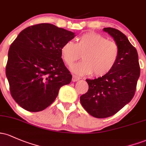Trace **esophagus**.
Listing matches in <instances>:
<instances>
[{
	"label": "esophagus",
	"mask_w": 146,
	"mask_h": 146,
	"mask_svg": "<svg viewBox=\"0 0 146 146\" xmlns=\"http://www.w3.org/2000/svg\"><path fill=\"white\" fill-rule=\"evenodd\" d=\"M80 79V77L76 76H73V78H72V81L76 82V81L79 80Z\"/></svg>",
	"instance_id": "1"
}]
</instances>
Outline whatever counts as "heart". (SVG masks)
Returning <instances> with one entry per match:
<instances>
[{
    "mask_svg": "<svg viewBox=\"0 0 146 146\" xmlns=\"http://www.w3.org/2000/svg\"><path fill=\"white\" fill-rule=\"evenodd\" d=\"M60 54L66 66H70L80 57L82 60L73 66L71 70L80 76L92 74L102 77L111 71L117 62L119 48L116 42L110 41L94 32L78 36L75 44L68 41L62 46Z\"/></svg>",
    "mask_w": 146,
    "mask_h": 146,
    "instance_id": "heart-1",
    "label": "heart"
}]
</instances>
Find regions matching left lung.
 Masks as SVG:
<instances>
[{
  "label": "left lung",
  "instance_id": "left-lung-1",
  "mask_svg": "<svg viewBox=\"0 0 146 146\" xmlns=\"http://www.w3.org/2000/svg\"><path fill=\"white\" fill-rule=\"evenodd\" d=\"M119 48V56L111 72L94 80H86L89 89L80 102L89 114L98 118L113 116L134 97L140 76L138 53L123 33L105 28Z\"/></svg>",
  "mask_w": 146,
  "mask_h": 146
}]
</instances>
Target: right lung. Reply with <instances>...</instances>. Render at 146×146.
Returning <instances> with one entry per match:
<instances>
[{
  "instance_id": "1",
  "label": "right lung",
  "mask_w": 146,
  "mask_h": 146,
  "mask_svg": "<svg viewBox=\"0 0 146 146\" xmlns=\"http://www.w3.org/2000/svg\"><path fill=\"white\" fill-rule=\"evenodd\" d=\"M73 33L50 23L31 25L22 30L8 52L6 76L16 102L27 111L47 108L62 86L72 79L60 54Z\"/></svg>"
}]
</instances>
